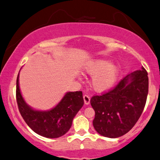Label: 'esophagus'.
I'll use <instances>...</instances> for the list:
<instances>
[{
    "instance_id": "34e87169",
    "label": "esophagus",
    "mask_w": 160,
    "mask_h": 160,
    "mask_svg": "<svg viewBox=\"0 0 160 160\" xmlns=\"http://www.w3.org/2000/svg\"><path fill=\"white\" fill-rule=\"evenodd\" d=\"M83 101H84L85 104H88L90 103V97L88 95L85 94L83 96Z\"/></svg>"
}]
</instances>
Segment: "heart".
Wrapping results in <instances>:
<instances>
[{
	"mask_svg": "<svg viewBox=\"0 0 160 160\" xmlns=\"http://www.w3.org/2000/svg\"><path fill=\"white\" fill-rule=\"evenodd\" d=\"M84 72L93 76L92 87L99 92L110 89L115 84L119 75L117 66L106 59L90 61L86 65Z\"/></svg>",
	"mask_w": 160,
	"mask_h": 160,
	"instance_id": "b5f03b06",
	"label": "heart"
}]
</instances>
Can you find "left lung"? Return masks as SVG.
Listing matches in <instances>:
<instances>
[{
  "mask_svg": "<svg viewBox=\"0 0 160 160\" xmlns=\"http://www.w3.org/2000/svg\"><path fill=\"white\" fill-rule=\"evenodd\" d=\"M148 73L144 67L129 73L118 84L90 100L95 112L93 126L99 134L117 138L127 134L138 121L148 94Z\"/></svg>",
  "mask_w": 160,
  "mask_h": 160,
  "instance_id": "obj_1",
  "label": "left lung"
}]
</instances>
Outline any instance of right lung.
I'll use <instances>...</instances> for the list:
<instances>
[{
    "mask_svg": "<svg viewBox=\"0 0 160 160\" xmlns=\"http://www.w3.org/2000/svg\"><path fill=\"white\" fill-rule=\"evenodd\" d=\"M16 80V101L21 115L34 132L47 138H58L71 128L73 118L83 107L82 92H68L61 102L49 111H36L29 107L22 97Z\"/></svg>",
    "mask_w": 160,
    "mask_h": 160,
    "instance_id": "right-lung-1",
    "label": "right lung"
}]
</instances>
